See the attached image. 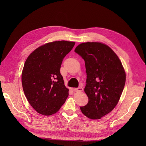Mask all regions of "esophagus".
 I'll list each match as a JSON object with an SVG mask.
<instances>
[{"label": "esophagus", "instance_id": "1", "mask_svg": "<svg viewBox=\"0 0 146 146\" xmlns=\"http://www.w3.org/2000/svg\"><path fill=\"white\" fill-rule=\"evenodd\" d=\"M73 90H74V91L77 92H82V91H83V88H82V87H78V88H74Z\"/></svg>", "mask_w": 146, "mask_h": 146}]
</instances>
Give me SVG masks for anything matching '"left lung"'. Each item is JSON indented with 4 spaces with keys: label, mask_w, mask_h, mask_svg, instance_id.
Masks as SVG:
<instances>
[{
    "label": "left lung",
    "mask_w": 146,
    "mask_h": 146,
    "mask_svg": "<svg viewBox=\"0 0 146 146\" xmlns=\"http://www.w3.org/2000/svg\"><path fill=\"white\" fill-rule=\"evenodd\" d=\"M74 51L84 60L87 73L84 91L88 103L80 107L81 111L90 119H100L117 105L125 84V72L118 56L106 44L84 43Z\"/></svg>",
    "instance_id": "obj_1"
}]
</instances>
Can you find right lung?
<instances>
[{
	"mask_svg": "<svg viewBox=\"0 0 146 146\" xmlns=\"http://www.w3.org/2000/svg\"><path fill=\"white\" fill-rule=\"evenodd\" d=\"M75 42L56 41L41 46L27 59L22 73L25 95L39 114L51 115L65 103L69 90L60 73L63 59Z\"/></svg>",
	"mask_w": 146,
	"mask_h": 146,
	"instance_id": "add662e5",
	"label": "right lung"
}]
</instances>
